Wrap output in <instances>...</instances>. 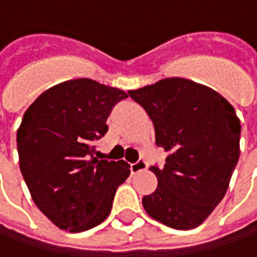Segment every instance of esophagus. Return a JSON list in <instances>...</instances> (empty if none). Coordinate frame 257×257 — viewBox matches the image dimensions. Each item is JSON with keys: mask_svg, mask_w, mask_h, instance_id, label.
<instances>
[{"mask_svg": "<svg viewBox=\"0 0 257 257\" xmlns=\"http://www.w3.org/2000/svg\"><path fill=\"white\" fill-rule=\"evenodd\" d=\"M130 169H132V173L136 174V173L146 170V169H147V163H146L144 160H139V162H136V163L132 164V167H130Z\"/></svg>", "mask_w": 257, "mask_h": 257, "instance_id": "obj_1", "label": "esophagus"}]
</instances>
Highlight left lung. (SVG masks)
<instances>
[{"label": "left lung", "mask_w": 257, "mask_h": 257, "mask_svg": "<svg viewBox=\"0 0 257 257\" xmlns=\"http://www.w3.org/2000/svg\"><path fill=\"white\" fill-rule=\"evenodd\" d=\"M150 115L156 144L167 153L150 167L157 189L143 197L150 217L177 230L200 226L222 202L240 156V120L207 85L182 77L128 91Z\"/></svg>", "instance_id": "left-lung-1"}]
</instances>
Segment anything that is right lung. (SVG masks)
Returning a JSON list of instances; mask_svg holds the SVG:
<instances>
[{"label":"right lung","mask_w":257,"mask_h":257,"mask_svg":"<svg viewBox=\"0 0 257 257\" xmlns=\"http://www.w3.org/2000/svg\"><path fill=\"white\" fill-rule=\"evenodd\" d=\"M125 91L91 78L53 85L25 110L17 130L20 169L35 206L65 232H84L111 212L130 166L93 157L107 117Z\"/></svg>","instance_id":"obj_1"}]
</instances>
